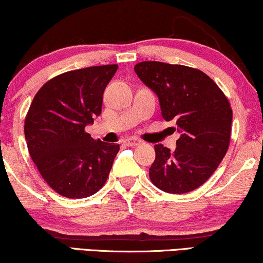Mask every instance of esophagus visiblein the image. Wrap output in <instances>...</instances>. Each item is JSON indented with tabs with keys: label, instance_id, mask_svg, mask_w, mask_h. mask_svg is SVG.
<instances>
[{
	"label": "esophagus",
	"instance_id": "obj_1",
	"mask_svg": "<svg viewBox=\"0 0 263 263\" xmlns=\"http://www.w3.org/2000/svg\"><path fill=\"white\" fill-rule=\"evenodd\" d=\"M142 143V141L141 140H138V139H135V138H128V139H125L124 140V145H127V146H139V145H141Z\"/></svg>",
	"mask_w": 263,
	"mask_h": 263
}]
</instances>
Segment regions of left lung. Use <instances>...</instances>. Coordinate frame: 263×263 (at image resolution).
<instances>
[{
  "instance_id": "8db88e82",
  "label": "left lung",
  "mask_w": 263,
  "mask_h": 263,
  "mask_svg": "<svg viewBox=\"0 0 263 263\" xmlns=\"http://www.w3.org/2000/svg\"><path fill=\"white\" fill-rule=\"evenodd\" d=\"M134 70L156 92L164 120L174 121L182 133L174 152L154 146L151 182L165 193L193 192L213 175L228 152L231 104L219 86L196 68L145 61Z\"/></svg>"
}]
</instances>
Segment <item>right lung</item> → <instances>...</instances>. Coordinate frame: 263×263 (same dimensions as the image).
I'll return each mask as SVG.
<instances>
[{
	"mask_svg": "<svg viewBox=\"0 0 263 263\" xmlns=\"http://www.w3.org/2000/svg\"><path fill=\"white\" fill-rule=\"evenodd\" d=\"M117 64L70 70L50 79L32 100L25 139L39 174L57 194L84 199L105 184L117 143L93 140L85 127L102 112L103 93Z\"/></svg>",
	"mask_w": 263,
	"mask_h": 263,
	"instance_id": "1",
	"label": "right lung"
}]
</instances>
